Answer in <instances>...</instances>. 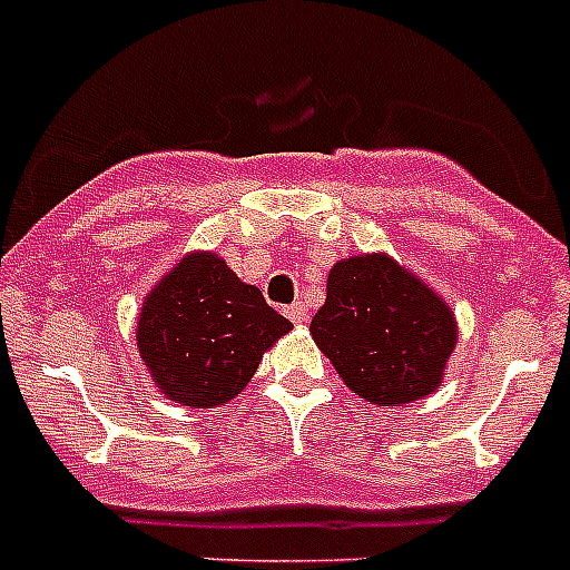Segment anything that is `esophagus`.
Masks as SVG:
<instances>
[{
  "instance_id": "esophagus-1",
  "label": "esophagus",
  "mask_w": 570,
  "mask_h": 570,
  "mask_svg": "<svg viewBox=\"0 0 570 570\" xmlns=\"http://www.w3.org/2000/svg\"><path fill=\"white\" fill-rule=\"evenodd\" d=\"M285 316H288L291 322H296V325H302V322L308 320V305H305V302H294V305L285 308Z\"/></svg>"
}]
</instances>
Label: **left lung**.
<instances>
[{
	"label": "left lung",
	"instance_id": "8db88e82",
	"mask_svg": "<svg viewBox=\"0 0 570 570\" xmlns=\"http://www.w3.org/2000/svg\"><path fill=\"white\" fill-rule=\"evenodd\" d=\"M311 336L351 394L396 407L442 385L460 331L428 282L387 254H356L328 271Z\"/></svg>",
	"mask_w": 570,
	"mask_h": 570
}]
</instances>
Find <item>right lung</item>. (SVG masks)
I'll return each mask as SVG.
<instances>
[{"mask_svg":"<svg viewBox=\"0 0 570 570\" xmlns=\"http://www.w3.org/2000/svg\"><path fill=\"white\" fill-rule=\"evenodd\" d=\"M291 328L223 256L190 250L145 294L136 347L165 400L216 407L239 396Z\"/></svg>","mask_w":570,"mask_h":570,"instance_id":"right-lung-1","label":"right lung"}]
</instances>
